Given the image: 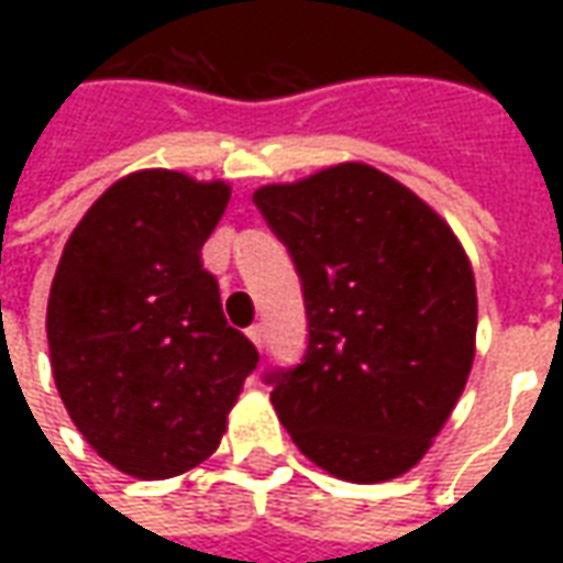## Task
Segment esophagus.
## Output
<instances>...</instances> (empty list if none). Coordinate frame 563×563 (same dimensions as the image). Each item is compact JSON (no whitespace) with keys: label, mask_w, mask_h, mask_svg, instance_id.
<instances>
[{"label":"esophagus","mask_w":563,"mask_h":563,"mask_svg":"<svg viewBox=\"0 0 563 563\" xmlns=\"http://www.w3.org/2000/svg\"><path fill=\"white\" fill-rule=\"evenodd\" d=\"M246 338L256 343V350H265V325H262V322L250 325V329H246Z\"/></svg>","instance_id":"obj_1"}]
</instances>
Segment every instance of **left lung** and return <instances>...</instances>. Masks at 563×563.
Segmentation results:
<instances>
[{"label":"left lung","instance_id":"8db88e82","mask_svg":"<svg viewBox=\"0 0 563 563\" xmlns=\"http://www.w3.org/2000/svg\"><path fill=\"white\" fill-rule=\"evenodd\" d=\"M301 277V365L265 374L295 446L331 476L383 483L419 464L464 391L476 283L422 198L365 162L253 192Z\"/></svg>","mask_w":563,"mask_h":563}]
</instances>
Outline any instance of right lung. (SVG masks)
<instances>
[{
	"instance_id": "obj_1",
	"label": "right lung",
	"mask_w": 563,
	"mask_h": 563,
	"mask_svg": "<svg viewBox=\"0 0 563 563\" xmlns=\"http://www.w3.org/2000/svg\"><path fill=\"white\" fill-rule=\"evenodd\" d=\"M229 196V184L184 172L129 174L84 213L56 265V389L84 440L129 476L168 479L208 459L258 365L201 265Z\"/></svg>"
}]
</instances>
